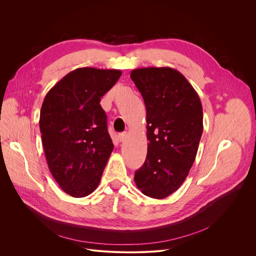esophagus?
I'll return each mask as SVG.
<instances>
[{
    "label": "esophagus",
    "instance_id": "esophagus-1",
    "mask_svg": "<svg viewBox=\"0 0 256 256\" xmlns=\"http://www.w3.org/2000/svg\"><path fill=\"white\" fill-rule=\"evenodd\" d=\"M126 136H128L126 132H120V134H118V138H120V142H124V140H126Z\"/></svg>",
    "mask_w": 256,
    "mask_h": 256
}]
</instances>
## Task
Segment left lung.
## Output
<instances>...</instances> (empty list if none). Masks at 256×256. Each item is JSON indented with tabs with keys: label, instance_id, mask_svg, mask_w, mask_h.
<instances>
[{
	"label": "left lung",
	"instance_id": "left-lung-1",
	"mask_svg": "<svg viewBox=\"0 0 256 256\" xmlns=\"http://www.w3.org/2000/svg\"><path fill=\"white\" fill-rule=\"evenodd\" d=\"M130 78L146 105L149 140L134 179L144 196L162 200L181 186L196 160L204 128L202 102L175 68H136Z\"/></svg>",
	"mask_w": 256,
	"mask_h": 256
}]
</instances>
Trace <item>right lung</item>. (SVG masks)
Returning a JSON list of instances; mask_svg holds the SVG:
<instances>
[{
  "mask_svg": "<svg viewBox=\"0 0 256 256\" xmlns=\"http://www.w3.org/2000/svg\"><path fill=\"white\" fill-rule=\"evenodd\" d=\"M120 70L79 68L46 95L40 128L48 168L60 188L72 198L98 186L114 150L100 98L118 82Z\"/></svg>",
  "mask_w": 256,
  "mask_h": 256,
  "instance_id": "obj_1",
  "label": "right lung"
}]
</instances>
